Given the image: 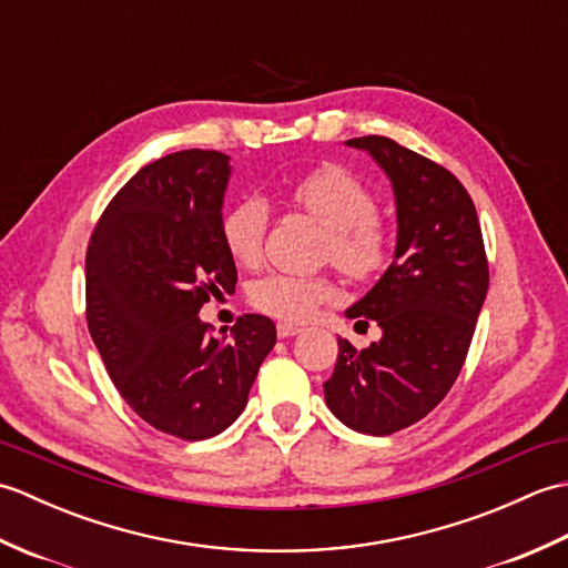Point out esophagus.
<instances>
[{
    "instance_id": "34e87169",
    "label": "esophagus",
    "mask_w": 568,
    "mask_h": 568,
    "mask_svg": "<svg viewBox=\"0 0 568 568\" xmlns=\"http://www.w3.org/2000/svg\"><path fill=\"white\" fill-rule=\"evenodd\" d=\"M275 332H277V336H281V339H287V336H295V334H300L303 329H300L297 324H291V322H277Z\"/></svg>"
}]
</instances>
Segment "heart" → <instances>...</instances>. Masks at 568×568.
I'll list each match as a JSON object with an SVG mask.
<instances>
[{
  "label": "heart",
  "mask_w": 568,
  "mask_h": 568,
  "mask_svg": "<svg viewBox=\"0 0 568 568\" xmlns=\"http://www.w3.org/2000/svg\"><path fill=\"white\" fill-rule=\"evenodd\" d=\"M287 200L327 226L324 258L348 277L361 283L373 281L390 263V224L376 210L371 187L344 165L312 168L291 185ZM268 224L271 210L263 197L246 195L234 202L222 220V241L229 256L239 265H256L263 256ZM246 297L263 315L305 322L320 305L332 303L336 287L327 275L265 273L248 285Z\"/></svg>",
  "instance_id": "b5f03b06"
}]
</instances>
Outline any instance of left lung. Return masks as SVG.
Listing matches in <instances>:
<instances>
[{
  "mask_svg": "<svg viewBox=\"0 0 568 568\" xmlns=\"http://www.w3.org/2000/svg\"><path fill=\"white\" fill-rule=\"evenodd\" d=\"M346 143L393 180L397 248L378 285L346 312L376 320L381 342L358 352L339 339L324 400L346 427L385 437L452 390L488 293V256L476 204L452 171L388 136Z\"/></svg>",
  "mask_w": 568,
  "mask_h": 568,
  "instance_id": "8db88e82",
  "label": "left lung"
}]
</instances>
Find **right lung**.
I'll return each instance as SVG.
<instances>
[{
  "label": "right lung",
  "instance_id": "1",
  "mask_svg": "<svg viewBox=\"0 0 568 568\" xmlns=\"http://www.w3.org/2000/svg\"><path fill=\"white\" fill-rule=\"evenodd\" d=\"M229 155L187 149L143 165L106 204L84 258V317L119 395L185 442L224 432L246 407L275 324L239 317L232 339L197 312L232 293L222 241Z\"/></svg>",
  "mask_w": 568,
  "mask_h": 568
}]
</instances>
